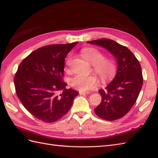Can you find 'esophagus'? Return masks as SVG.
I'll return each instance as SVG.
<instances>
[{
  "instance_id": "esophagus-1",
  "label": "esophagus",
  "mask_w": 158,
  "mask_h": 158,
  "mask_svg": "<svg viewBox=\"0 0 158 158\" xmlns=\"http://www.w3.org/2000/svg\"><path fill=\"white\" fill-rule=\"evenodd\" d=\"M80 95H88L89 94V91H79Z\"/></svg>"
}]
</instances>
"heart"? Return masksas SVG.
I'll use <instances>...</instances> for the list:
<instances>
[{
	"instance_id": "heart-1",
	"label": "heart",
	"mask_w": 158,
	"mask_h": 158,
	"mask_svg": "<svg viewBox=\"0 0 158 158\" xmlns=\"http://www.w3.org/2000/svg\"><path fill=\"white\" fill-rule=\"evenodd\" d=\"M83 57L92 63L94 70L103 81L110 79L115 74L116 64L113 59L106 57L102 52L94 47H86L81 51ZM71 60L69 56L66 60V65L69 66ZM70 85L81 91L93 89L98 87L99 80L96 75L91 74L88 76L76 75L69 80Z\"/></svg>"
}]
</instances>
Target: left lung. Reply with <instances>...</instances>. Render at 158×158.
I'll return each mask as SVG.
<instances>
[{"label": "left lung", "instance_id": "left-lung-1", "mask_svg": "<svg viewBox=\"0 0 158 158\" xmlns=\"http://www.w3.org/2000/svg\"><path fill=\"white\" fill-rule=\"evenodd\" d=\"M106 48L118 61L114 79L99 90L102 102L94 109L99 118L114 121L123 118L136 102L143 85V75L139 60L127 47L111 39H100L87 41Z\"/></svg>", "mask_w": 158, "mask_h": 158}]
</instances>
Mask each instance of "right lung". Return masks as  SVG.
Instances as JSON below:
<instances>
[{
  "mask_svg": "<svg viewBox=\"0 0 158 158\" xmlns=\"http://www.w3.org/2000/svg\"><path fill=\"white\" fill-rule=\"evenodd\" d=\"M77 43L39 48L23 60L16 72L14 83L19 100L30 114L43 122L60 119L79 95L72 89H67L63 81L64 58Z\"/></svg>",
  "mask_w": 158,
  "mask_h": 158,
  "instance_id": "add662e5",
  "label": "right lung"
}]
</instances>
